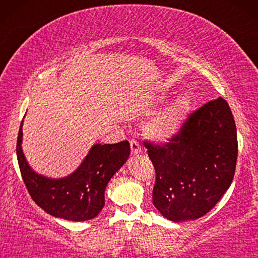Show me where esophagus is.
<instances>
[{"mask_svg":"<svg viewBox=\"0 0 258 258\" xmlns=\"http://www.w3.org/2000/svg\"><path fill=\"white\" fill-rule=\"evenodd\" d=\"M130 149H132V155L140 154L141 147H140L139 142H137V141H135V140L130 141Z\"/></svg>","mask_w":258,"mask_h":258,"instance_id":"34e87169","label":"esophagus"}]
</instances>
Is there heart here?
<instances>
[{"label": "heart", "mask_w": 258, "mask_h": 258, "mask_svg": "<svg viewBox=\"0 0 258 258\" xmlns=\"http://www.w3.org/2000/svg\"><path fill=\"white\" fill-rule=\"evenodd\" d=\"M191 104L192 101L189 94L178 95L147 123L144 126L146 135L157 143L171 141L181 132Z\"/></svg>", "instance_id": "b5f03b06"}]
</instances>
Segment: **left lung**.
Returning <instances> with one entry per match:
<instances>
[{
	"label": "left lung",
	"mask_w": 258,
	"mask_h": 258,
	"mask_svg": "<svg viewBox=\"0 0 258 258\" xmlns=\"http://www.w3.org/2000/svg\"><path fill=\"white\" fill-rule=\"evenodd\" d=\"M144 146L156 172L153 203L172 222L197 220L209 213L234 178L237 133L222 97L190 114L169 143Z\"/></svg>",
	"instance_id": "obj_1"
}]
</instances>
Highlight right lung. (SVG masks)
Wrapping results in <instances>:
<instances>
[{"mask_svg":"<svg viewBox=\"0 0 258 258\" xmlns=\"http://www.w3.org/2000/svg\"><path fill=\"white\" fill-rule=\"evenodd\" d=\"M22 125L23 119L17 136V161L34 202L51 216L68 221L81 222L96 217L104 207L105 186L128 160V141L94 144L73 174L63 178H49L35 172L28 164L21 146Z\"/></svg>","mask_w":258,"mask_h":258,"instance_id":"obj_1","label":"right lung"}]
</instances>
